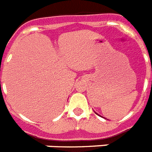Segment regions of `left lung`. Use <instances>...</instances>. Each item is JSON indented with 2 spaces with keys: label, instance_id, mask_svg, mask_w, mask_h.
<instances>
[{
  "label": "left lung",
  "instance_id": "1",
  "mask_svg": "<svg viewBox=\"0 0 152 152\" xmlns=\"http://www.w3.org/2000/svg\"><path fill=\"white\" fill-rule=\"evenodd\" d=\"M95 113H96V114H98V115H99V116H100V115H99V113H96V112H95ZM100 117H101V116H100Z\"/></svg>",
  "mask_w": 152,
  "mask_h": 152
}]
</instances>
